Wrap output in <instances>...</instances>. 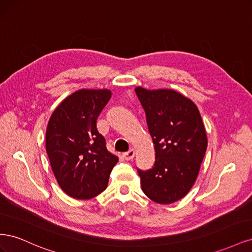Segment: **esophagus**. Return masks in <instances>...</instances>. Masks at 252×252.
I'll use <instances>...</instances> for the list:
<instances>
[{
	"label": "esophagus",
	"mask_w": 252,
	"mask_h": 252,
	"mask_svg": "<svg viewBox=\"0 0 252 252\" xmlns=\"http://www.w3.org/2000/svg\"><path fill=\"white\" fill-rule=\"evenodd\" d=\"M134 155H135V150L133 148H131V149H129L127 152H125L124 158H125V159H127V161H129V159L133 158Z\"/></svg>",
	"instance_id": "34e87169"
}]
</instances>
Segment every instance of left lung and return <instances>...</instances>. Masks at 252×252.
<instances>
[{"instance_id": "obj_1", "label": "left lung", "mask_w": 252, "mask_h": 252, "mask_svg": "<svg viewBox=\"0 0 252 252\" xmlns=\"http://www.w3.org/2000/svg\"><path fill=\"white\" fill-rule=\"evenodd\" d=\"M155 144V166L138 170L143 192L168 205L193 186L207 149V134L196 105L172 89L135 87Z\"/></svg>"}]
</instances>
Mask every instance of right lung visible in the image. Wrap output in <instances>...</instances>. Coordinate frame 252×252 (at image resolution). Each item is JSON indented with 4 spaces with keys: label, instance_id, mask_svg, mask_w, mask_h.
Returning a JSON list of instances; mask_svg holds the SVG:
<instances>
[{
    "label": "right lung",
    "instance_id": "add662e5",
    "mask_svg": "<svg viewBox=\"0 0 252 252\" xmlns=\"http://www.w3.org/2000/svg\"><path fill=\"white\" fill-rule=\"evenodd\" d=\"M109 89H80L52 112L46 129V151L63 191L77 200L103 192L119 161L106 148L96 120L110 100Z\"/></svg>",
    "mask_w": 252,
    "mask_h": 252
}]
</instances>
